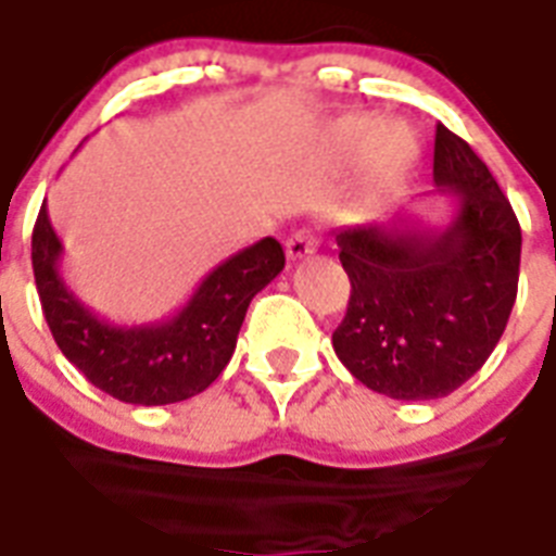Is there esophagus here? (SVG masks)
<instances>
[{"instance_id": "obj_1", "label": "esophagus", "mask_w": 556, "mask_h": 556, "mask_svg": "<svg viewBox=\"0 0 556 556\" xmlns=\"http://www.w3.org/2000/svg\"><path fill=\"white\" fill-rule=\"evenodd\" d=\"M316 249H318V240L309 229L292 231L290 240H287V257H290V261H301V257L313 255Z\"/></svg>"}]
</instances>
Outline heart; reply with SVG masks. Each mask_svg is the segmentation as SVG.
Instances as JSON below:
<instances>
[{"label": "heart", "mask_w": 556, "mask_h": 556, "mask_svg": "<svg viewBox=\"0 0 556 556\" xmlns=\"http://www.w3.org/2000/svg\"><path fill=\"white\" fill-rule=\"evenodd\" d=\"M337 153L345 159L365 156L374 182H397L417 159L415 132L403 124L374 127L368 118H348L337 127Z\"/></svg>", "instance_id": "1"}]
</instances>
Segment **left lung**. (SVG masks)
Segmentation results:
<instances>
[{
    "mask_svg": "<svg viewBox=\"0 0 556 556\" xmlns=\"http://www.w3.org/2000/svg\"><path fill=\"white\" fill-rule=\"evenodd\" d=\"M434 191L453 214L426 226L412 211L337 231L351 301L333 351L371 391L438 400L470 380L505 333L516 301L522 231L472 148L434 130Z\"/></svg>",
    "mask_w": 556,
    "mask_h": 556,
    "instance_id": "1",
    "label": "left lung"
}]
</instances>
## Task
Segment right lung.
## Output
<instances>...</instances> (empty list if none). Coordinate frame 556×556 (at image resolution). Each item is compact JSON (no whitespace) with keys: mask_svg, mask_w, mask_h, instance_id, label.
<instances>
[{"mask_svg":"<svg viewBox=\"0 0 556 556\" xmlns=\"http://www.w3.org/2000/svg\"><path fill=\"white\" fill-rule=\"evenodd\" d=\"M60 257L63 243L42 202L31 264L51 337L94 389L132 406H167L208 389L235 354L249 301L283 269L281 243L264 238L214 266L174 316L115 325L68 290Z\"/></svg>","mask_w":556,"mask_h":556,"instance_id":"add662e5","label":"right lung"}]
</instances>
